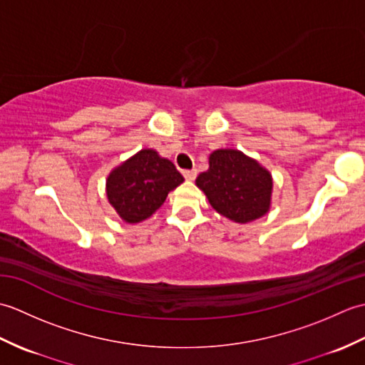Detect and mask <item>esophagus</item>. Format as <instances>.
<instances>
[{
	"label": "esophagus",
	"instance_id": "1",
	"mask_svg": "<svg viewBox=\"0 0 365 365\" xmlns=\"http://www.w3.org/2000/svg\"><path fill=\"white\" fill-rule=\"evenodd\" d=\"M183 175H185V178H187L188 182H192L196 178V175H197V170L196 169H190V170H183Z\"/></svg>",
	"mask_w": 365,
	"mask_h": 365
}]
</instances>
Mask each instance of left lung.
<instances>
[{
	"instance_id": "8db88e82",
	"label": "left lung",
	"mask_w": 365,
	"mask_h": 365,
	"mask_svg": "<svg viewBox=\"0 0 365 365\" xmlns=\"http://www.w3.org/2000/svg\"><path fill=\"white\" fill-rule=\"evenodd\" d=\"M196 187L216 212L238 224L259 220L271 208V173L242 150H213L208 169L196 178Z\"/></svg>"
}]
</instances>
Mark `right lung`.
<instances>
[{
    "label": "right lung",
    "mask_w": 365,
    "mask_h": 365,
    "mask_svg": "<svg viewBox=\"0 0 365 365\" xmlns=\"http://www.w3.org/2000/svg\"><path fill=\"white\" fill-rule=\"evenodd\" d=\"M183 180L173 161L141 149L108 174L106 197L122 221L138 224L150 218Z\"/></svg>",
    "instance_id": "add662e5"
}]
</instances>
